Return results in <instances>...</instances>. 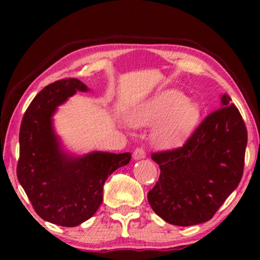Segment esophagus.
Wrapping results in <instances>:
<instances>
[{
    "mask_svg": "<svg viewBox=\"0 0 260 260\" xmlns=\"http://www.w3.org/2000/svg\"><path fill=\"white\" fill-rule=\"evenodd\" d=\"M145 157V150L143 148H137L134 151V158L135 159H142Z\"/></svg>",
    "mask_w": 260,
    "mask_h": 260,
    "instance_id": "34e87169",
    "label": "esophagus"
}]
</instances>
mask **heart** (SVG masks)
I'll return each instance as SVG.
<instances>
[{
  "mask_svg": "<svg viewBox=\"0 0 260 260\" xmlns=\"http://www.w3.org/2000/svg\"><path fill=\"white\" fill-rule=\"evenodd\" d=\"M201 117L197 102L187 99L182 92L169 88L141 102L127 115L134 126L157 124L152 134L154 143L162 149H176L184 144Z\"/></svg>",
  "mask_w": 260,
  "mask_h": 260,
  "instance_id": "b5f03b06",
  "label": "heart"
}]
</instances>
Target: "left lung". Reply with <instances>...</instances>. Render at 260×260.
<instances>
[{
  "mask_svg": "<svg viewBox=\"0 0 260 260\" xmlns=\"http://www.w3.org/2000/svg\"><path fill=\"white\" fill-rule=\"evenodd\" d=\"M246 144L243 117L223 94L221 108L202 120L183 147L151 155L161 169L148 193L152 211L176 226L211 220L240 182Z\"/></svg>",
  "mask_w": 260,
  "mask_h": 260,
  "instance_id": "obj_1",
  "label": "left lung"
}]
</instances>
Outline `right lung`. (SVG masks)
Wrapping results in <instances>:
<instances>
[{
    "instance_id": "right-lung-1",
    "label": "right lung",
    "mask_w": 260,
    "mask_h": 260,
    "mask_svg": "<svg viewBox=\"0 0 260 260\" xmlns=\"http://www.w3.org/2000/svg\"><path fill=\"white\" fill-rule=\"evenodd\" d=\"M77 91L88 87L74 78L42 88L24 112L19 138L20 184L40 218L65 227L80 225L97 212L106 179L131 159L130 152L74 156L61 148L52 117Z\"/></svg>"
}]
</instances>
